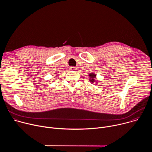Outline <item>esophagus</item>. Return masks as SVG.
Returning a JSON list of instances; mask_svg holds the SVG:
<instances>
[{
	"instance_id": "1",
	"label": "esophagus",
	"mask_w": 152,
	"mask_h": 152,
	"mask_svg": "<svg viewBox=\"0 0 152 152\" xmlns=\"http://www.w3.org/2000/svg\"><path fill=\"white\" fill-rule=\"evenodd\" d=\"M70 70H76L77 69L76 67H70Z\"/></svg>"
}]
</instances>
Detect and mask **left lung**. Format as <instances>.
Wrapping results in <instances>:
<instances>
[{
  "instance_id": "left-lung-1",
  "label": "left lung",
  "mask_w": 152,
  "mask_h": 152,
  "mask_svg": "<svg viewBox=\"0 0 152 152\" xmlns=\"http://www.w3.org/2000/svg\"><path fill=\"white\" fill-rule=\"evenodd\" d=\"M89 76H90V81L91 82V83H93L96 82V83H97V81H96V75H95L94 73H90L89 75Z\"/></svg>"
}]
</instances>
